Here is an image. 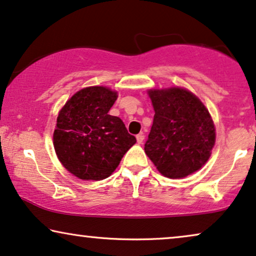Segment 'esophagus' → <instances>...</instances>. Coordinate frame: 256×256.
Here are the masks:
<instances>
[{
	"label": "esophagus",
	"instance_id": "esophagus-1",
	"mask_svg": "<svg viewBox=\"0 0 256 256\" xmlns=\"http://www.w3.org/2000/svg\"><path fill=\"white\" fill-rule=\"evenodd\" d=\"M144 139H145V136H144V134H137V142L138 144H142V142H144Z\"/></svg>",
	"mask_w": 256,
	"mask_h": 256
}]
</instances>
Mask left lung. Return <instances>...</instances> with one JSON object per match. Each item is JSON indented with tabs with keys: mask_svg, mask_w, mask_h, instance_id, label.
Masks as SVG:
<instances>
[{
	"mask_svg": "<svg viewBox=\"0 0 256 256\" xmlns=\"http://www.w3.org/2000/svg\"><path fill=\"white\" fill-rule=\"evenodd\" d=\"M148 96L154 118L145 153L162 176L180 179L196 172L208 160L216 128L202 100L182 88H152Z\"/></svg>",
	"mask_w": 256,
	"mask_h": 256,
	"instance_id": "1",
	"label": "left lung"
}]
</instances>
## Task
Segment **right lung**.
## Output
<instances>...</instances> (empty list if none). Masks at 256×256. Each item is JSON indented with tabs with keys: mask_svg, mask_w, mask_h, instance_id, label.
<instances>
[{
	"mask_svg": "<svg viewBox=\"0 0 256 256\" xmlns=\"http://www.w3.org/2000/svg\"><path fill=\"white\" fill-rule=\"evenodd\" d=\"M117 97L108 88H84L60 111L54 148L62 165L77 178L110 176L137 142L120 118L108 114Z\"/></svg>",
	"mask_w": 256,
	"mask_h": 256,
	"instance_id": "obj_1",
	"label": "right lung"
}]
</instances>
